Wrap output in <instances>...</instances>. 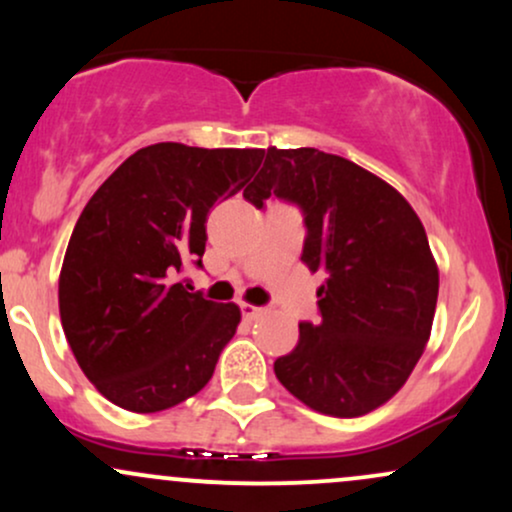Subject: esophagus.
<instances>
[{
	"instance_id": "obj_1",
	"label": "esophagus",
	"mask_w": 512,
	"mask_h": 512,
	"mask_svg": "<svg viewBox=\"0 0 512 512\" xmlns=\"http://www.w3.org/2000/svg\"><path fill=\"white\" fill-rule=\"evenodd\" d=\"M262 310L264 308H257V305H252V303H240V313H243L245 320H252V317L260 315Z\"/></svg>"
}]
</instances>
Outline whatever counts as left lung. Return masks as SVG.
Here are the masks:
<instances>
[{
	"mask_svg": "<svg viewBox=\"0 0 512 512\" xmlns=\"http://www.w3.org/2000/svg\"><path fill=\"white\" fill-rule=\"evenodd\" d=\"M272 195L303 211L301 260L327 274L320 320L298 325L276 378L320 414H368L407 383L431 337L438 267L424 223L378 175L310 146L267 149L243 197L262 209Z\"/></svg>",
	"mask_w": 512,
	"mask_h": 512,
	"instance_id": "obj_1",
	"label": "left lung"
}]
</instances>
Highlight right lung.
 Here are the masks:
<instances>
[{
    "label": "right lung",
    "mask_w": 512,
    "mask_h": 512,
    "mask_svg": "<svg viewBox=\"0 0 512 512\" xmlns=\"http://www.w3.org/2000/svg\"><path fill=\"white\" fill-rule=\"evenodd\" d=\"M264 149H139L88 199L60 274L76 363L105 399L154 414L197 395L240 322L178 279L202 267L211 207L243 190Z\"/></svg>",
    "instance_id": "obj_1"
}]
</instances>
